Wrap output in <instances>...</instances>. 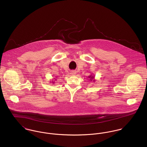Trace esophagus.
<instances>
[{"label": "esophagus", "mask_w": 147, "mask_h": 147, "mask_svg": "<svg viewBox=\"0 0 147 147\" xmlns=\"http://www.w3.org/2000/svg\"><path fill=\"white\" fill-rule=\"evenodd\" d=\"M76 74V72L74 71H71V74H72V75H74Z\"/></svg>", "instance_id": "1"}]
</instances>
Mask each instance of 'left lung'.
I'll list each match as a JSON object with an SVG mask.
<instances>
[{"label": "left lung", "instance_id": "obj_1", "mask_svg": "<svg viewBox=\"0 0 147 147\" xmlns=\"http://www.w3.org/2000/svg\"><path fill=\"white\" fill-rule=\"evenodd\" d=\"M88 78H90V80L91 81L92 80H93V79L94 78V76H89V77H88Z\"/></svg>", "mask_w": 147, "mask_h": 147}]
</instances>
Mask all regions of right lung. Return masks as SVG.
I'll return each mask as SVG.
<instances>
[{
    "label": "right lung",
    "mask_w": 147,
    "mask_h": 147,
    "mask_svg": "<svg viewBox=\"0 0 147 147\" xmlns=\"http://www.w3.org/2000/svg\"><path fill=\"white\" fill-rule=\"evenodd\" d=\"M52 83H54V82H52Z\"/></svg>",
    "instance_id": "add662e5"
}]
</instances>
